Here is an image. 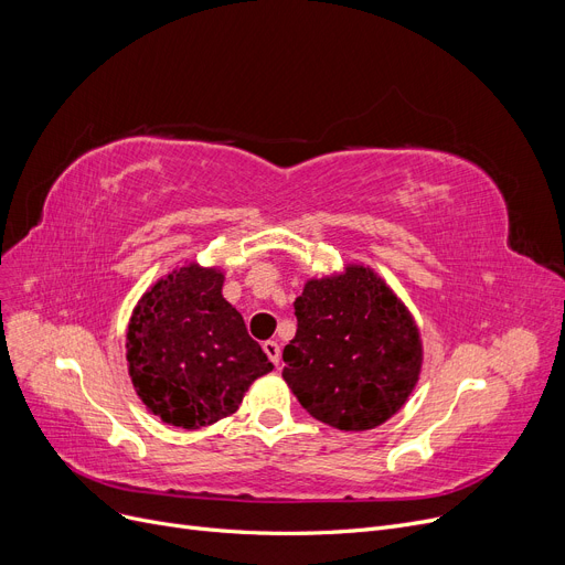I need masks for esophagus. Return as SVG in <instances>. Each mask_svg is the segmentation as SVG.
Returning a JSON list of instances; mask_svg holds the SVG:
<instances>
[{
  "label": "esophagus",
  "mask_w": 565,
  "mask_h": 565,
  "mask_svg": "<svg viewBox=\"0 0 565 565\" xmlns=\"http://www.w3.org/2000/svg\"><path fill=\"white\" fill-rule=\"evenodd\" d=\"M264 352L268 359H271L274 365H280V344L278 342H274V340L264 342Z\"/></svg>",
  "instance_id": "obj_1"
}]
</instances>
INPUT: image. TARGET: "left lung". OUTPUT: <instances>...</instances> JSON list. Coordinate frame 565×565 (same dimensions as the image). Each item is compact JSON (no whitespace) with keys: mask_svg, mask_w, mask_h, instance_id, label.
I'll return each instance as SVG.
<instances>
[{"mask_svg":"<svg viewBox=\"0 0 565 565\" xmlns=\"http://www.w3.org/2000/svg\"><path fill=\"white\" fill-rule=\"evenodd\" d=\"M299 329L282 380L317 420L363 433L405 407L420 377L423 340L409 308L363 264L310 278L294 301Z\"/></svg>","mask_w":565,"mask_h":565,"instance_id":"1","label":"left lung"}]
</instances>
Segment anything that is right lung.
I'll return each instance as SVG.
<instances>
[{
  "instance_id": "obj_1",
  "label": "right lung",
  "mask_w": 565,
  "mask_h": 565,
  "mask_svg": "<svg viewBox=\"0 0 565 565\" xmlns=\"http://www.w3.org/2000/svg\"><path fill=\"white\" fill-rule=\"evenodd\" d=\"M221 266L185 262L132 308L126 361L132 388L163 423L200 429L234 414L274 363L223 297Z\"/></svg>"
}]
</instances>
